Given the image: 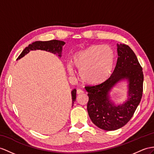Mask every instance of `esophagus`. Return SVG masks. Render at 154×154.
<instances>
[{
  "label": "esophagus",
  "instance_id": "esophagus-1",
  "mask_svg": "<svg viewBox=\"0 0 154 154\" xmlns=\"http://www.w3.org/2000/svg\"><path fill=\"white\" fill-rule=\"evenodd\" d=\"M76 93H77V94H82V93H84V91H82V89H77V91H76Z\"/></svg>",
  "mask_w": 154,
  "mask_h": 154
}]
</instances>
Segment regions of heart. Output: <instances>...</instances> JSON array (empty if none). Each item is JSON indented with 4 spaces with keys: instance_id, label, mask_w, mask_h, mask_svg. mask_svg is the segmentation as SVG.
<instances>
[{
    "instance_id": "obj_1",
    "label": "heart",
    "mask_w": 154,
    "mask_h": 154,
    "mask_svg": "<svg viewBox=\"0 0 154 154\" xmlns=\"http://www.w3.org/2000/svg\"><path fill=\"white\" fill-rule=\"evenodd\" d=\"M114 51L109 46L93 45L75 54L72 57L74 66L80 70V76L84 83L96 85L102 83L110 76L114 64ZM70 74L74 70L67 65Z\"/></svg>"
}]
</instances>
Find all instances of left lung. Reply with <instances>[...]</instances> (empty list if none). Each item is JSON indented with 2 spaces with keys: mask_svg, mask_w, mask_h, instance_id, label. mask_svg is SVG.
<instances>
[{
  "mask_svg": "<svg viewBox=\"0 0 154 154\" xmlns=\"http://www.w3.org/2000/svg\"><path fill=\"white\" fill-rule=\"evenodd\" d=\"M118 57L111 76L103 83L85 87L88 92L87 109L94 124L105 131L121 128L132 118L139 104L143 92L142 68L134 51L125 44H117ZM129 82L128 98L116 106L109 100V92L119 81Z\"/></svg>",
  "mask_w": 154,
  "mask_h": 154,
  "instance_id": "8db88e82",
  "label": "left lung"
}]
</instances>
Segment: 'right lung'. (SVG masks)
<instances>
[{
	"mask_svg": "<svg viewBox=\"0 0 154 154\" xmlns=\"http://www.w3.org/2000/svg\"><path fill=\"white\" fill-rule=\"evenodd\" d=\"M65 44V42H63V41H60L57 40H52L50 41H36V42H33L31 44H29L27 47H26L17 59H20L21 57H24L30 51L36 50H45L46 51L51 52V53L54 54H58L59 57H61L62 49ZM71 95H72V104H74L76 98V89L72 90V92H71Z\"/></svg>",
	"mask_w": 154,
	"mask_h": 154,
	"instance_id": "1",
	"label": "right lung"
}]
</instances>
